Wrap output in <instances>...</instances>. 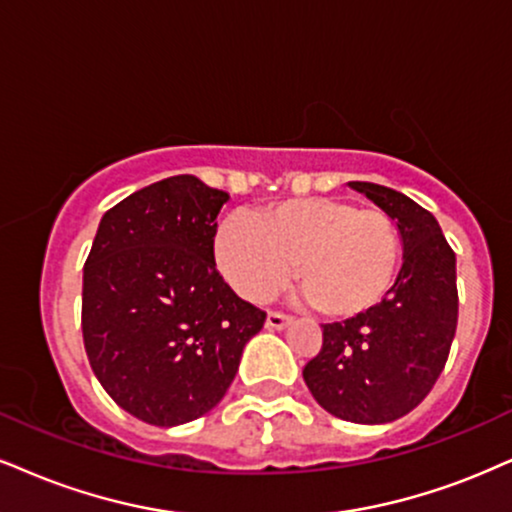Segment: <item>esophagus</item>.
<instances>
[{
	"label": "esophagus",
	"instance_id": "esophagus-1",
	"mask_svg": "<svg viewBox=\"0 0 512 512\" xmlns=\"http://www.w3.org/2000/svg\"><path fill=\"white\" fill-rule=\"evenodd\" d=\"M292 323V318L285 313H277V311H270L268 318H266V327L268 330H285V327Z\"/></svg>",
	"mask_w": 512,
	"mask_h": 512
}]
</instances>
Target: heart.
Wrapping results in <instances>:
<instances>
[{"instance_id": "heart-1", "label": "heart", "mask_w": 512, "mask_h": 512, "mask_svg": "<svg viewBox=\"0 0 512 512\" xmlns=\"http://www.w3.org/2000/svg\"><path fill=\"white\" fill-rule=\"evenodd\" d=\"M399 227L384 211L337 197L289 199L230 216L216 235L220 273L239 296L263 301L292 275L308 306L353 320L382 304L399 268Z\"/></svg>"}]
</instances>
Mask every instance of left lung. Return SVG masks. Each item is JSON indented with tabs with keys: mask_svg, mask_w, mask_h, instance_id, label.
<instances>
[{
	"mask_svg": "<svg viewBox=\"0 0 512 512\" xmlns=\"http://www.w3.org/2000/svg\"><path fill=\"white\" fill-rule=\"evenodd\" d=\"M349 185L399 227L403 266L380 306L323 325V349L306 363L304 380L334 418L384 425L418 406L444 370L458 325L456 254L437 218L406 194Z\"/></svg>",
	"mask_w": 512,
	"mask_h": 512,
	"instance_id": "obj_1",
	"label": "left lung"
}]
</instances>
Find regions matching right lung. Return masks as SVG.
Instances as JSON below:
<instances>
[{"label": "right lung", "instance_id": "right-lung-1", "mask_svg": "<svg viewBox=\"0 0 512 512\" xmlns=\"http://www.w3.org/2000/svg\"><path fill=\"white\" fill-rule=\"evenodd\" d=\"M230 194L173 175L104 213L82 270V339L106 394L137 420L185 425L218 406L266 313L216 270Z\"/></svg>", "mask_w": 512, "mask_h": 512}]
</instances>
